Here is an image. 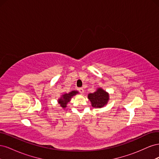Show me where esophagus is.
<instances>
[{"instance_id":"1","label":"esophagus","mask_w":159,"mask_h":159,"mask_svg":"<svg viewBox=\"0 0 159 159\" xmlns=\"http://www.w3.org/2000/svg\"><path fill=\"white\" fill-rule=\"evenodd\" d=\"M78 91H80V93H81V94L84 93V89L82 88H79V89H78Z\"/></svg>"}]
</instances>
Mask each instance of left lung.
<instances>
[{"mask_svg": "<svg viewBox=\"0 0 159 159\" xmlns=\"http://www.w3.org/2000/svg\"><path fill=\"white\" fill-rule=\"evenodd\" d=\"M88 99L90 100L92 107L101 108L107 104L109 100V94L102 88H99L93 93H89Z\"/></svg>", "mask_w": 159, "mask_h": 159, "instance_id": "left-lung-1", "label": "left lung"}]
</instances>
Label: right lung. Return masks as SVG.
I'll return each instance as SVG.
<instances>
[{"instance_id": "obj_1", "label": "right lung", "mask_w": 159, "mask_h": 159, "mask_svg": "<svg viewBox=\"0 0 159 159\" xmlns=\"http://www.w3.org/2000/svg\"><path fill=\"white\" fill-rule=\"evenodd\" d=\"M78 91H72L69 93H65L61 96V98L58 99V102L60 104L61 107L65 108L66 107V105L68 102H70V100L71 98L73 97L74 95H76V93H78Z\"/></svg>"}]
</instances>
